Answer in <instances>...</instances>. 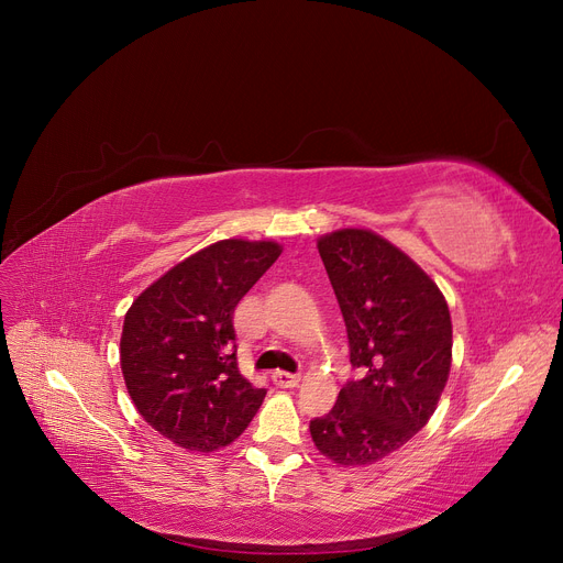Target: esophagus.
Listing matches in <instances>:
<instances>
[{
  "instance_id": "esophagus-1",
  "label": "esophagus",
  "mask_w": 563,
  "mask_h": 563,
  "mask_svg": "<svg viewBox=\"0 0 563 563\" xmlns=\"http://www.w3.org/2000/svg\"><path fill=\"white\" fill-rule=\"evenodd\" d=\"M273 383H275L277 387H282V389H292V387L300 385V376H298V373L275 371V373H273Z\"/></svg>"
}]
</instances>
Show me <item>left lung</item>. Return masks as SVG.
Here are the masks:
<instances>
[{"label":"left lung","mask_w":563,"mask_h":563,"mask_svg":"<svg viewBox=\"0 0 563 563\" xmlns=\"http://www.w3.org/2000/svg\"><path fill=\"white\" fill-rule=\"evenodd\" d=\"M318 252L362 376L309 431L330 461L371 465L435 412L451 368V316L435 282L378 233L341 229L320 238Z\"/></svg>","instance_id":"left-lung-1"}]
</instances>
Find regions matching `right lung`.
I'll use <instances>...</instances> for the list:
<instances>
[{"label":"right lung","mask_w":563,"mask_h":563,"mask_svg":"<svg viewBox=\"0 0 563 563\" xmlns=\"http://www.w3.org/2000/svg\"><path fill=\"white\" fill-rule=\"evenodd\" d=\"M279 254L267 240H220L174 265L128 309V394L174 444L203 453L227 446L261 408L265 389L238 371L233 309Z\"/></svg>","instance_id":"add662e5"}]
</instances>
